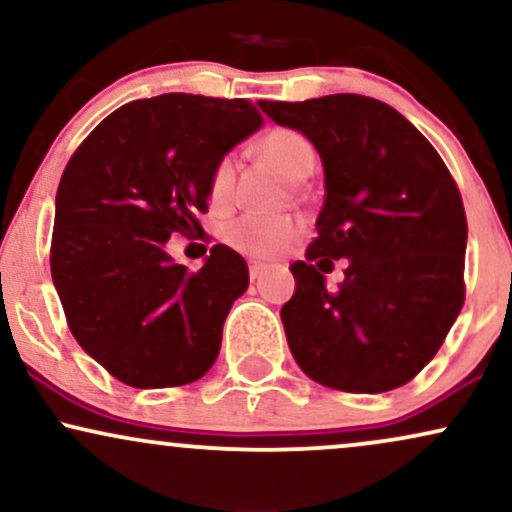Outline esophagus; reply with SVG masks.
Segmentation results:
<instances>
[{
  "label": "esophagus",
  "mask_w": 512,
  "mask_h": 512,
  "mask_svg": "<svg viewBox=\"0 0 512 512\" xmlns=\"http://www.w3.org/2000/svg\"><path fill=\"white\" fill-rule=\"evenodd\" d=\"M267 272V267H264V264H260V262H250V279L252 281H260V276Z\"/></svg>",
  "instance_id": "esophagus-1"
}]
</instances>
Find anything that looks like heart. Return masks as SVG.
<instances>
[{
	"instance_id": "b5f03b06",
	"label": "heart",
	"mask_w": 512,
	"mask_h": 512,
	"mask_svg": "<svg viewBox=\"0 0 512 512\" xmlns=\"http://www.w3.org/2000/svg\"><path fill=\"white\" fill-rule=\"evenodd\" d=\"M257 155L288 176L291 181H303L312 174L317 164V152L303 133L291 128H274L257 143ZM236 186V159L224 157L212 174V197L217 202L229 200ZM300 233V224L291 217H257L248 214L226 229L229 245L243 252V255L269 257L279 255L283 248L293 243Z\"/></svg>"
}]
</instances>
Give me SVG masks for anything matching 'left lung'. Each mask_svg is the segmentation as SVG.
<instances>
[{"mask_svg": "<svg viewBox=\"0 0 512 512\" xmlns=\"http://www.w3.org/2000/svg\"><path fill=\"white\" fill-rule=\"evenodd\" d=\"M322 157L317 238L293 262L281 307L288 348L317 384L384 393L408 384L441 348L465 300L467 219L458 186L424 135L365 95L260 102ZM347 260L338 289L325 286Z\"/></svg>", "mask_w": 512, "mask_h": 512, "instance_id": "1", "label": "left lung"}]
</instances>
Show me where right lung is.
<instances>
[{
    "mask_svg": "<svg viewBox=\"0 0 512 512\" xmlns=\"http://www.w3.org/2000/svg\"><path fill=\"white\" fill-rule=\"evenodd\" d=\"M262 123L248 100L169 92L123 104L66 164L52 281L80 348L123 384L183 386L217 360L248 264L214 245L190 274L166 240L200 229L214 169Z\"/></svg>",
    "mask_w": 512,
    "mask_h": 512,
    "instance_id": "right-lung-1",
    "label": "right lung"
}]
</instances>
